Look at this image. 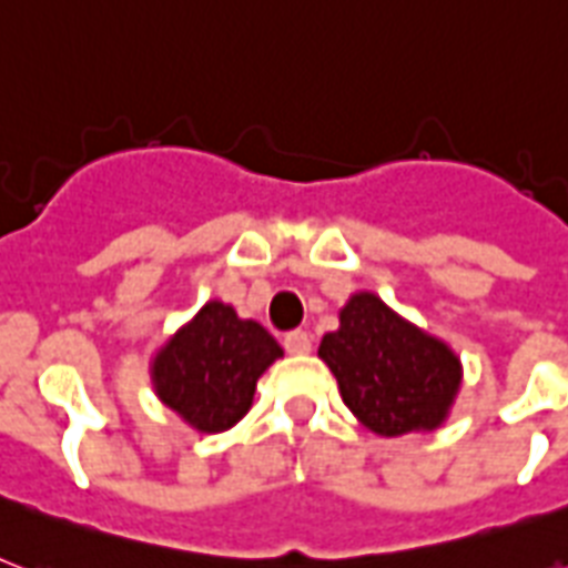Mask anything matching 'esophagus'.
<instances>
[{"label": "esophagus", "instance_id": "esophagus-1", "mask_svg": "<svg viewBox=\"0 0 568 568\" xmlns=\"http://www.w3.org/2000/svg\"><path fill=\"white\" fill-rule=\"evenodd\" d=\"M283 345L288 354L301 356V354H310L312 351V336L306 333V329H292V333H285Z\"/></svg>", "mask_w": 568, "mask_h": 568}]
</instances>
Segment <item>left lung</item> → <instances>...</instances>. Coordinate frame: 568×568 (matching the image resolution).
<instances>
[{"instance_id": "left-lung-1", "label": "left lung", "mask_w": 568, "mask_h": 568, "mask_svg": "<svg viewBox=\"0 0 568 568\" xmlns=\"http://www.w3.org/2000/svg\"><path fill=\"white\" fill-rule=\"evenodd\" d=\"M318 356L347 409L377 436L436 430L463 386V363L448 342L415 327L374 292L351 294Z\"/></svg>"}]
</instances>
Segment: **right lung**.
<instances>
[{"mask_svg": "<svg viewBox=\"0 0 568 568\" xmlns=\"http://www.w3.org/2000/svg\"><path fill=\"white\" fill-rule=\"evenodd\" d=\"M283 347L258 321L209 301L150 359L159 400L196 433H223L247 415L258 377Z\"/></svg>", "mask_w": 568, "mask_h": 568, "instance_id": "1", "label": "right lung"}]
</instances>
